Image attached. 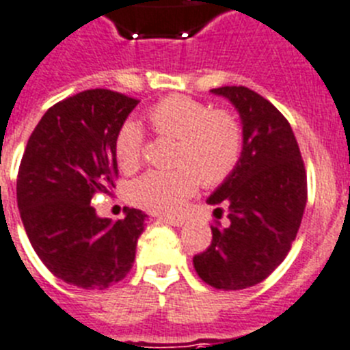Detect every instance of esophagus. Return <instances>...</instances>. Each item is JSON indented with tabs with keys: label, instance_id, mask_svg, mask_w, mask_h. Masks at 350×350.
Listing matches in <instances>:
<instances>
[{
	"label": "esophagus",
	"instance_id": "1",
	"mask_svg": "<svg viewBox=\"0 0 350 350\" xmlns=\"http://www.w3.org/2000/svg\"><path fill=\"white\" fill-rule=\"evenodd\" d=\"M162 221H165V224H169V226L181 227L185 224V218L183 217H162Z\"/></svg>",
	"mask_w": 350,
	"mask_h": 350
}]
</instances>
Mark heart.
Listing matches in <instances>:
<instances>
[{
    "mask_svg": "<svg viewBox=\"0 0 350 350\" xmlns=\"http://www.w3.org/2000/svg\"><path fill=\"white\" fill-rule=\"evenodd\" d=\"M146 118L158 135L176 139L171 171H148L130 185L133 204L153 213L171 215L181 209L196 192L199 179L204 185H218L229 178L239 163L243 130L238 118L226 109L187 95H171L148 109ZM142 130L126 120L114 137V154L121 171L133 172L141 165Z\"/></svg>",
    "mask_w": 350,
    "mask_h": 350,
    "instance_id": "obj_1",
    "label": "heart"
}]
</instances>
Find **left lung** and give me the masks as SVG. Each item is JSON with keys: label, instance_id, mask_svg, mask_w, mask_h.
Returning a JSON list of instances; mask_svg holds the SVG:
<instances>
[{"label": "left lung", "instance_id": "obj_1", "mask_svg": "<svg viewBox=\"0 0 350 350\" xmlns=\"http://www.w3.org/2000/svg\"><path fill=\"white\" fill-rule=\"evenodd\" d=\"M211 93L239 112L243 151L208 199L229 206V226L211 227V245L193 257V267L211 287L239 291L260 284L291 250L305 213L306 172L293 129L271 102L245 86Z\"/></svg>", "mask_w": 350, "mask_h": 350}]
</instances>
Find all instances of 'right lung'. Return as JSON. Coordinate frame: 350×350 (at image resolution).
<instances>
[{"instance_id":"obj_1","label":"right lung","mask_w":350,"mask_h":350,"mask_svg":"<svg viewBox=\"0 0 350 350\" xmlns=\"http://www.w3.org/2000/svg\"><path fill=\"white\" fill-rule=\"evenodd\" d=\"M137 98L86 90L57 102L33 130L17 176V206L33 250L59 280L102 291L135 260L148 215L100 218L91 199L118 178L114 137Z\"/></svg>"}]
</instances>
